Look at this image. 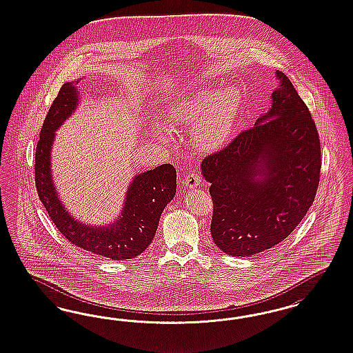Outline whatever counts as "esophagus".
I'll return each instance as SVG.
<instances>
[{
	"label": "esophagus",
	"mask_w": 353,
	"mask_h": 353,
	"mask_svg": "<svg viewBox=\"0 0 353 353\" xmlns=\"http://www.w3.org/2000/svg\"><path fill=\"white\" fill-rule=\"evenodd\" d=\"M183 182H185L186 188L192 189V188H196L202 182V177H201V174L198 172L192 171L185 177Z\"/></svg>",
	"instance_id": "1"
}]
</instances>
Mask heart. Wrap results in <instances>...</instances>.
Instances as JSON below:
<instances>
[{
    "label": "heart",
    "mask_w": 353,
    "mask_h": 353,
    "mask_svg": "<svg viewBox=\"0 0 353 353\" xmlns=\"http://www.w3.org/2000/svg\"><path fill=\"white\" fill-rule=\"evenodd\" d=\"M241 101L235 86L203 89L174 103L170 121L172 125L198 127L196 142L205 150L220 149L230 139Z\"/></svg>",
    "instance_id": "1"
}]
</instances>
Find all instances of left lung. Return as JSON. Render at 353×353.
Here are the masks:
<instances>
[{
    "label": "left lung",
    "instance_id": "left-lung-1",
    "mask_svg": "<svg viewBox=\"0 0 353 353\" xmlns=\"http://www.w3.org/2000/svg\"><path fill=\"white\" fill-rule=\"evenodd\" d=\"M277 77L272 108L201 165L211 183V234L230 256H252L288 238L319 189V130L289 77Z\"/></svg>",
    "mask_w": 353,
    "mask_h": 353
}]
</instances>
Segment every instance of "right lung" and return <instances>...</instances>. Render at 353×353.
<instances>
[{"mask_svg":"<svg viewBox=\"0 0 353 353\" xmlns=\"http://www.w3.org/2000/svg\"><path fill=\"white\" fill-rule=\"evenodd\" d=\"M76 105L74 84L65 83L45 117L34 154L39 198L57 229L76 247L112 260L139 256L154 239L161 212L176 194V170L172 164H161L136 176L129 186L123 214L115 224L96 228L77 223L57 196L50 173L54 132L72 114Z\"/></svg>","mask_w":353,"mask_h":353,"instance_id":"obj_1","label":"right lung"}]
</instances>
